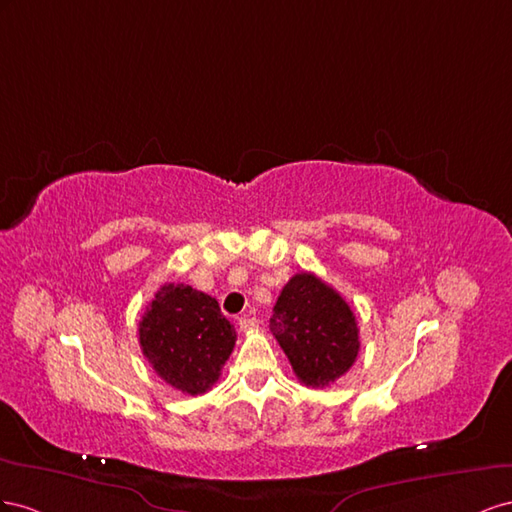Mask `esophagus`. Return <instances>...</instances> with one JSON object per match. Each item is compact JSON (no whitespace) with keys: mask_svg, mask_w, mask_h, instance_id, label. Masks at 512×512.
<instances>
[{"mask_svg":"<svg viewBox=\"0 0 512 512\" xmlns=\"http://www.w3.org/2000/svg\"><path fill=\"white\" fill-rule=\"evenodd\" d=\"M240 330L242 332H253L257 326H259V321H257V317H248V315H244V317H240Z\"/></svg>","mask_w":512,"mask_h":512,"instance_id":"esophagus-1","label":"esophagus"}]
</instances>
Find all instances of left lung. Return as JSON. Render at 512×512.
Returning a JSON list of instances; mask_svg holds the SVG:
<instances>
[{
  "instance_id": "8db88e82",
  "label": "left lung",
  "mask_w": 512,
  "mask_h": 512,
  "mask_svg": "<svg viewBox=\"0 0 512 512\" xmlns=\"http://www.w3.org/2000/svg\"><path fill=\"white\" fill-rule=\"evenodd\" d=\"M270 330L304 386L326 388L360 352L356 315L337 289L311 272L291 276L274 304Z\"/></svg>"
}]
</instances>
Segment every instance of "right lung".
I'll return each mask as SVG.
<instances>
[{
	"mask_svg": "<svg viewBox=\"0 0 512 512\" xmlns=\"http://www.w3.org/2000/svg\"><path fill=\"white\" fill-rule=\"evenodd\" d=\"M141 352L160 379L184 394L208 392L236 345L216 298L184 283L156 291L139 321Z\"/></svg>",
	"mask_w": 512,
	"mask_h": 512,
	"instance_id": "obj_1",
	"label": "right lung"
}]
</instances>
